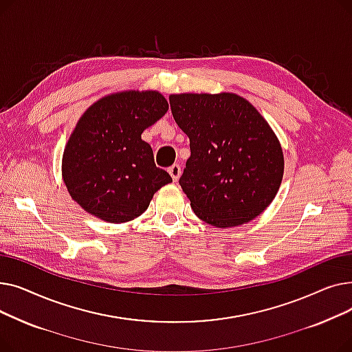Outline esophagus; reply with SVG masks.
<instances>
[{"mask_svg": "<svg viewBox=\"0 0 352 352\" xmlns=\"http://www.w3.org/2000/svg\"><path fill=\"white\" fill-rule=\"evenodd\" d=\"M168 173H170V175L173 177L174 181H178V178L181 175V166L178 164H174V165H171L170 168H168Z\"/></svg>", "mask_w": 352, "mask_h": 352, "instance_id": "1", "label": "esophagus"}]
</instances>
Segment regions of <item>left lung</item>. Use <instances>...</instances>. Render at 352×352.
Instances as JSON below:
<instances>
[{
	"label": "left lung",
	"instance_id": "obj_1",
	"mask_svg": "<svg viewBox=\"0 0 352 352\" xmlns=\"http://www.w3.org/2000/svg\"><path fill=\"white\" fill-rule=\"evenodd\" d=\"M170 104L190 138L179 186L195 215L230 228L264 212L280 190L284 154L256 108L234 92L171 94Z\"/></svg>",
	"mask_w": 352,
	"mask_h": 352
}]
</instances>
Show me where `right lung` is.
<instances>
[{"instance_id": "right-lung-1", "label": "right lung", "mask_w": 352, "mask_h": 352, "mask_svg": "<svg viewBox=\"0 0 352 352\" xmlns=\"http://www.w3.org/2000/svg\"><path fill=\"white\" fill-rule=\"evenodd\" d=\"M168 111L158 91L105 96L78 120L63 154V179L71 198L88 214L122 224L140 217L154 194L173 182L154 162L144 129Z\"/></svg>"}]
</instances>
